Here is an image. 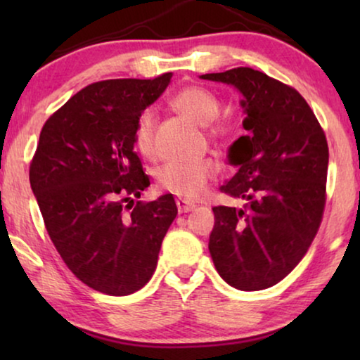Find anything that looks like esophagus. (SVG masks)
<instances>
[{"label": "esophagus", "instance_id": "1", "mask_svg": "<svg viewBox=\"0 0 360 360\" xmlns=\"http://www.w3.org/2000/svg\"><path fill=\"white\" fill-rule=\"evenodd\" d=\"M176 208H179V213H188V211L195 210V205L190 203V201L184 200V198H179V200H176Z\"/></svg>", "mask_w": 360, "mask_h": 360}]
</instances>
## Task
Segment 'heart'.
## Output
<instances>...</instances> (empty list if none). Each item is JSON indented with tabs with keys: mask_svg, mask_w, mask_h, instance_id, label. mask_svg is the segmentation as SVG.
I'll return each instance as SVG.
<instances>
[{
	"mask_svg": "<svg viewBox=\"0 0 360 360\" xmlns=\"http://www.w3.org/2000/svg\"><path fill=\"white\" fill-rule=\"evenodd\" d=\"M172 108L200 126L208 127L211 139L231 146L240 136V127L234 121H216L219 115V100L213 93L200 86H188L172 98ZM157 116L154 110H144L134 127V146L142 155L154 150ZM219 164L211 157L191 162H169L157 170V185L164 191L185 200H198L208 184L218 175Z\"/></svg>",
	"mask_w": 360,
	"mask_h": 360,
	"instance_id": "obj_1",
	"label": "heart"
}]
</instances>
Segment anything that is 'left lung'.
Wrapping results in <instances>:
<instances>
[{
    "instance_id": "8db88e82",
    "label": "left lung",
    "mask_w": 360,
    "mask_h": 360,
    "mask_svg": "<svg viewBox=\"0 0 360 360\" xmlns=\"http://www.w3.org/2000/svg\"><path fill=\"white\" fill-rule=\"evenodd\" d=\"M244 95V129L231 146L239 165L224 193L243 208L214 206L210 254L231 287H272L308 252L326 205L328 141L307 100L293 86L249 67L206 73Z\"/></svg>"
}]
</instances>
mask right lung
<instances>
[{
  "instance_id": "add662e5",
  "label": "right lung",
  "mask_w": 360,
  "mask_h": 360,
  "mask_svg": "<svg viewBox=\"0 0 360 360\" xmlns=\"http://www.w3.org/2000/svg\"><path fill=\"white\" fill-rule=\"evenodd\" d=\"M172 75L91 83L39 136L29 180L49 238L72 274L96 292L124 297L144 287L176 216L170 193L132 200L150 185L134 152L137 117Z\"/></svg>"
}]
</instances>
